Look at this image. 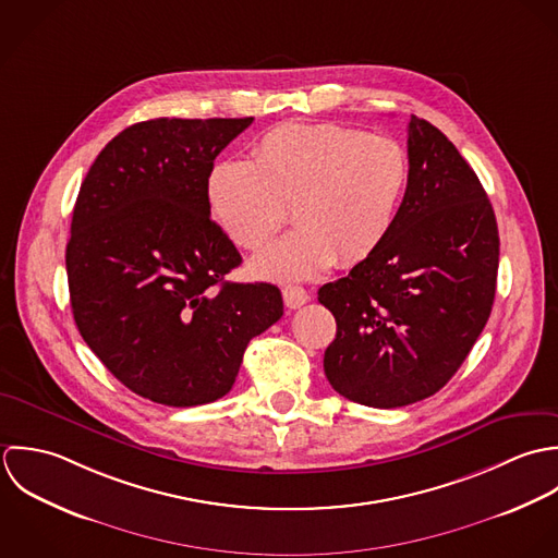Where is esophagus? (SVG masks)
<instances>
[{
  "label": "esophagus",
  "instance_id": "34e87169",
  "mask_svg": "<svg viewBox=\"0 0 558 558\" xmlns=\"http://www.w3.org/2000/svg\"><path fill=\"white\" fill-rule=\"evenodd\" d=\"M282 298H284V306L293 308V311L304 306L311 300V295H308V291L304 287H284L282 289Z\"/></svg>",
  "mask_w": 558,
  "mask_h": 558
}]
</instances>
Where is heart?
<instances>
[{
  "mask_svg": "<svg viewBox=\"0 0 558 558\" xmlns=\"http://www.w3.org/2000/svg\"><path fill=\"white\" fill-rule=\"evenodd\" d=\"M408 183L410 159L392 137L332 122L282 124L256 142L250 163H218L207 198L241 250H260L293 209L298 228L250 269L267 280H302L336 258L355 265L373 256L397 222Z\"/></svg>",
  "mask_w": 558,
  "mask_h": 558,
  "instance_id": "b5f03b06",
  "label": "heart"
}]
</instances>
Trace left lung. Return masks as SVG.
Listing matches in <instances>:
<instances>
[{
	"mask_svg": "<svg viewBox=\"0 0 558 558\" xmlns=\"http://www.w3.org/2000/svg\"><path fill=\"white\" fill-rule=\"evenodd\" d=\"M408 159L410 183L384 245L319 289L336 319L328 381L381 410L423 401L457 373L489 319L500 254L478 177L418 116L408 124Z\"/></svg>",
	"mask_w": 558,
	"mask_h": 558,
	"instance_id": "obj_1",
	"label": "left lung"
}]
</instances>
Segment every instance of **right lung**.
Instances as JSON below:
<instances>
[{
	"label": "right lung",
	"mask_w": 558,
	"mask_h": 558,
	"mask_svg": "<svg viewBox=\"0 0 558 558\" xmlns=\"http://www.w3.org/2000/svg\"><path fill=\"white\" fill-rule=\"evenodd\" d=\"M254 118H155L90 166L66 245L80 335L131 392L170 408L223 397L243 351L282 317L280 289L226 282L241 254L211 220L207 183Z\"/></svg>",
	"instance_id": "obj_1"
}]
</instances>
